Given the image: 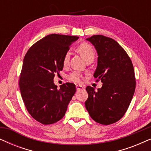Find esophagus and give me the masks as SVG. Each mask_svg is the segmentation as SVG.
<instances>
[{
	"instance_id": "34e87169",
	"label": "esophagus",
	"mask_w": 151,
	"mask_h": 151,
	"mask_svg": "<svg viewBox=\"0 0 151 151\" xmlns=\"http://www.w3.org/2000/svg\"><path fill=\"white\" fill-rule=\"evenodd\" d=\"M76 89H77V91L82 90L83 89V86L81 85H76Z\"/></svg>"
}]
</instances>
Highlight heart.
Segmentation results:
<instances>
[{"instance_id": "heart-1", "label": "heart", "mask_w": 151, "mask_h": 151, "mask_svg": "<svg viewBox=\"0 0 151 151\" xmlns=\"http://www.w3.org/2000/svg\"><path fill=\"white\" fill-rule=\"evenodd\" d=\"M78 52L80 53V54L82 55V57L84 59V60H87L88 59L93 58H94V50L93 47L88 45V43L84 42L80 44L79 46L76 49ZM69 53L66 52L65 55L63 57V65L66 67L69 65ZM69 78L71 81H73L76 83H80L82 80V75L78 71H73L69 76Z\"/></svg>"}]
</instances>
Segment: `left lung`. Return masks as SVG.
<instances>
[{"instance_id":"1","label":"left lung","mask_w":151,"mask_h":151,"mask_svg":"<svg viewBox=\"0 0 151 151\" xmlns=\"http://www.w3.org/2000/svg\"><path fill=\"white\" fill-rule=\"evenodd\" d=\"M86 40L98 53L93 76L103 84L98 91L90 86L86 87V109L96 122L111 124L124 116L135 93L133 64L124 49L113 39L96 35Z\"/></svg>"}]
</instances>
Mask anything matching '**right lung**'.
Masks as SVG:
<instances>
[{
  "instance_id": "right-lung-1",
  "label": "right lung",
  "mask_w": 151,
  "mask_h": 151,
  "mask_svg": "<svg viewBox=\"0 0 151 151\" xmlns=\"http://www.w3.org/2000/svg\"><path fill=\"white\" fill-rule=\"evenodd\" d=\"M78 38L48 35L35 43L24 58L19 81L20 93L29 113L43 124L63 118L76 91L75 84L69 82L58 88L53 78L63 69L64 55Z\"/></svg>"
}]
</instances>
